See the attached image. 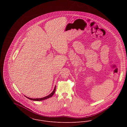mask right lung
<instances>
[{
  "label": "right lung",
  "instance_id": "right-lung-1",
  "mask_svg": "<svg viewBox=\"0 0 127 127\" xmlns=\"http://www.w3.org/2000/svg\"><path fill=\"white\" fill-rule=\"evenodd\" d=\"M55 91H56V87H55L54 90V91H53V92L51 93V94H50L49 95H48V96H46V97H43V98H36V99H33V98H29V97H26V98H27L28 99H30V100H33V101H42V100H45V99H48V98H50V97H51L53 95H54V94L55 93Z\"/></svg>",
  "mask_w": 127,
  "mask_h": 127
}]
</instances>
